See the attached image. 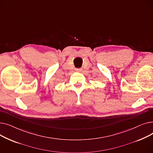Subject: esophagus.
<instances>
[{"instance_id":"obj_1","label":"esophagus","mask_w":153,"mask_h":153,"mask_svg":"<svg viewBox=\"0 0 153 153\" xmlns=\"http://www.w3.org/2000/svg\"><path fill=\"white\" fill-rule=\"evenodd\" d=\"M82 71V69H81V68H77V69H76V71L79 72H81Z\"/></svg>"}]
</instances>
